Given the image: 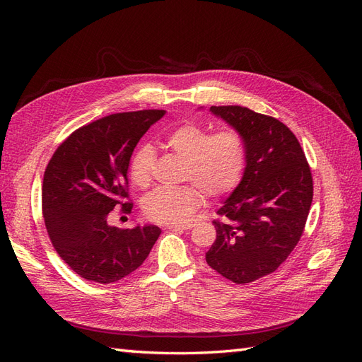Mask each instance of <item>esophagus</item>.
<instances>
[{"label": "esophagus", "instance_id": "obj_1", "mask_svg": "<svg viewBox=\"0 0 362 362\" xmlns=\"http://www.w3.org/2000/svg\"><path fill=\"white\" fill-rule=\"evenodd\" d=\"M168 228L169 229H190V228H193V223L192 222H185V223H170V225H168Z\"/></svg>", "mask_w": 362, "mask_h": 362}]
</instances>
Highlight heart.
Instances as JSON below:
<instances>
[{
  "instance_id": "1",
  "label": "heart",
  "mask_w": 362,
  "mask_h": 362,
  "mask_svg": "<svg viewBox=\"0 0 362 362\" xmlns=\"http://www.w3.org/2000/svg\"><path fill=\"white\" fill-rule=\"evenodd\" d=\"M173 156L185 161L182 180L195 184L181 187H158L148 193L141 210L158 223H182L206 198L217 199L231 193L242 180L246 166V144L234 129L211 134L206 128L185 124L173 129L164 140ZM156 163L154 148L140 146L129 163V178L137 187H146Z\"/></svg>"
}]
</instances>
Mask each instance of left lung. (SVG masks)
Returning a JSON list of instances; mask_svg holds the SVG:
<instances>
[{
    "mask_svg": "<svg viewBox=\"0 0 362 362\" xmlns=\"http://www.w3.org/2000/svg\"><path fill=\"white\" fill-rule=\"evenodd\" d=\"M246 144L240 184L218 208L208 266L235 284L275 272L298 245L313 202V177L299 140L278 119L240 105L210 107Z\"/></svg>",
    "mask_w": 362,
    "mask_h": 362,
    "instance_id": "left-lung-1",
    "label": "left lung"
}]
</instances>
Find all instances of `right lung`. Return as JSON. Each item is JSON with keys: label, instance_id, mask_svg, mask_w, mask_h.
<instances>
[{"label": "right lung", "instance_id": "obj_1", "mask_svg": "<svg viewBox=\"0 0 362 362\" xmlns=\"http://www.w3.org/2000/svg\"><path fill=\"white\" fill-rule=\"evenodd\" d=\"M164 110L116 113L84 125L51 157L42 184V211L54 249L81 278L113 284L139 269L161 229L110 226L117 205L129 213L128 166L139 140Z\"/></svg>", "mask_w": 362, "mask_h": 362}]
</instances>
